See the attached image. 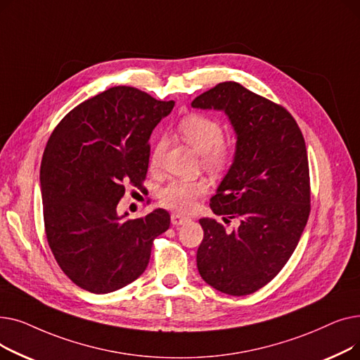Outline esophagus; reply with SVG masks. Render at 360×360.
<instances>
[{
  "mask_svg": "<svg viewBox=\"0 0 360 360\" xmlns=\"http://www.w3.org/2000/svg\"><path fill=\"white\" fill-rule=\"evenodd\" d=\"M188 220H190V219L182 216V214H179V213H172V216H170V221H172L174 226H181V224L186 223Z\"/></svg>",
  "mask_w": 360,
  "mask_h": 360,
  "instance_id": "34e87169",
  "label": "esophagus"
}]
</instances>
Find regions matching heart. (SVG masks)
<instances>
[{
	"label": "heart",
	"instance_id": "b5f03b06",
	"mask_svg": "<svg viewBox=\"0 0 360 360\" xmlns=\"http://www.w3.org/2000/svg\"><path fill=\"white\" fill-rule=\"evenodd\" d=\"M178 134L190 144L198 155L201 163L210 172H221L228 169L235 156V147L231 141L223 140L221 124L205 115H190L178 124ZM166 141L159 140L150 155V166L158 167ZM207 184L201 179L185 181L174 179L159 191L160 204L175 212H190L195 201L207 194Z\"/></svg>",
	"mask_w": 360,
	"mask_h": 360
}]
</instances>
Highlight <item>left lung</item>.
Here are the masks:
<instances>
[{
	"mask_svg": "<svg viewBox=\"0 0 360 360\" xmlns=\"http://www.w3.org/2000/svg\"><path fill=\"white\" fill-rule=\"evenodd\" d=\"M197 109L221 110L236 137L233 162L210 200L224 223L200 219L204 238L197 251L202 280L232 296L257 292L293 254L309 210V167L304 136L290 113L239 83L204 91Z\"/></svg>",
	"mask_w": 360,
	"mask_h": 360,
	"instance_id": "8db88e82",
	"label": "left lung"
}]
</instances>
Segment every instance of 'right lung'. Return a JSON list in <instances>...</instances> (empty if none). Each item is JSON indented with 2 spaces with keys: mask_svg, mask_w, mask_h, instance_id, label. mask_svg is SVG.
<instances>
[{
  "mask_svg": "<svg viewBox=\"0 0 360 360\" xmlns=\"http://www.w3.org/2000/svg\"><path fill=\"white\" fill-rule=\"evenodd\" d=\"M175 102L127 86L110 87L70 110L44 151L45 232L61 270L91 293L115 292L139 278L170 216L118 214L125 184L141 186L155 127Z\"/></svg>",
  "mask_w": 360,
  "mask_h": 360,
  "instance_id": "add662e5",
  "label": "right lung"
}]
</instances>
